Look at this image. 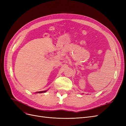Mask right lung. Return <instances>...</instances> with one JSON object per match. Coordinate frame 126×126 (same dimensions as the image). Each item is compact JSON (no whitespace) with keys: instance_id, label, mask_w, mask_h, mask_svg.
Here are the masks:
<instances>
[{"instance_id":"add662e5","label":"right lung","mask_w":126,"mask_h":126,"mask_svg":"<svg viewBox=\"0 0 126 126\" xmlns=\"http://www.w3.org/2000/svg\"><path fill=\"white\" fill-rule=\"evenodd\" d=\"M46 92V91H38V92H37V93H45Z\"/></svg>"}]
</instances>
